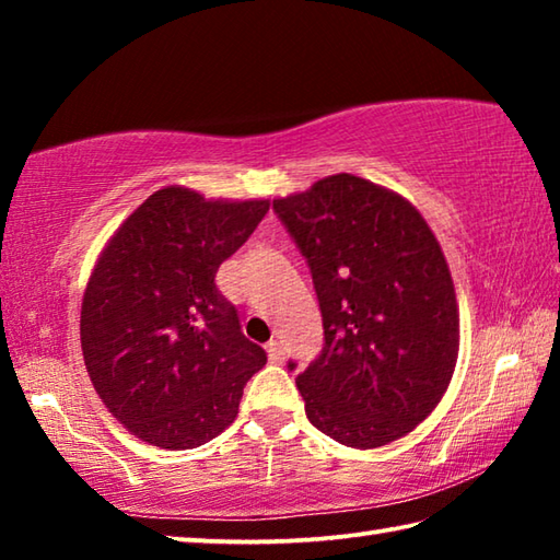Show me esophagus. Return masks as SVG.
Masks as SVG:
<instances>
[{
  "mask_svg": "<svg viewBox=\"0 0 560 560\" xmlns=\"http://www.w3.org/2000/svg\"><path fill=\"white\" fill-rule=\"evenodd\" d=\"M267 353H269V358L273 360V363H281V360H283V348H281L279 340H269Z\"/></svg>",
  "mask_w": 560,
  "mask_h": 560,
  "instance_id": "34e87169",
  "label": "esophagus"
}]
</instances>
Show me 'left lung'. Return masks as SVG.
Masks as SVG:
<instances>
[{"label":"left lung","mask_w":560,"mask_h":560,"mask_svg":"<svg viewBox=\"0 0 560 560\" xmlns=\"http://www.w3.org/2000/svg\"><path fill=\"white\" fill-rule=\"evenodd\" d=\"M273 212L308 261L324 316V350L296 377L311 424L353 450L405 438L447 393L459 355L438 236L402 195L348 173L279 197Z\"/></svg>","instance_id":"8db88e82"}]
</instances>
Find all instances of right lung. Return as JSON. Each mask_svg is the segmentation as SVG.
Here are the masks:
<instances>
[{"mask_svg":"<svg viewBox=\"0 0 560 560\" xmlns=\"http://www.w3.org/2000/svg\"><path fill=\"white\" fill-rule=\"evenodd\" d=\"M269 200H207L167 185L103 246L83 291L81 350L108 412L160 450H192L230 428L267 363L214 277Z\"/></svg>","mask_w":560,"mask_h":560,"instance_id":"right-lung-1","label":"right lung"}]
</instances>
